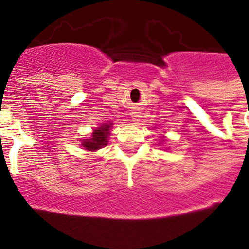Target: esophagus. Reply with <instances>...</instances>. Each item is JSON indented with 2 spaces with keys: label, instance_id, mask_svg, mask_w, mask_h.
I'll return each instance as SVG.
<instances>
[{
  "label": "esophagus",
  "instance_id": "1",
  "mask_svg": "<svg viewBox=\"0 0 249 249\" xmlns=\"http://www.w3.org/2000/svg\"><path fill=\"white\" fill-rule=\"evenodd\" d=\"M132 121H133V122H138V121H140V116H138L137 113H135L132 116Z\"/></svg>",
  "mask_w": 249,
  "mask_h": 249
}]
</instances>
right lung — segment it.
I'll use <instances>...</instances> for the list:
<instances>
[{
	"instance_id": "obj_1",
	"label": "right lung",
	"mask_w": 249,
	"mask_h": 249,
	"mask_svg": "<svg viewBox=\"0 0 249 249\" xmlns=\"http://www.w3.org/2000/svg\"><path fill=\"white\" fill-rule=\"evenodd\" d=\"M112 123H103L102 126L97 127L92 132L91 137L87 140H82L81 146L86 149V151H97V149L103 148L108 143V136H109V128H111Z\"/></svg>"
}]
</instances>
